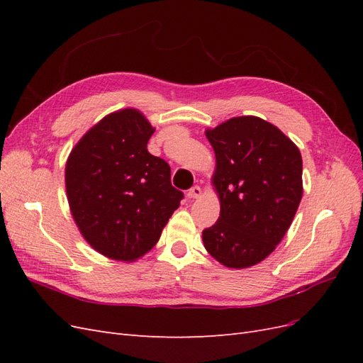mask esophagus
Here are the masks:
<instances>
[{"label":"esophagus","instance_id":"esophagus-1","mask_svg":"<svg viewBox=\"0 0 363 363\" xmlns=\"http://www.w3.org/2000/svg\"><path fill=\"white\" fill-rule=\"evenodd\" d=\"M188 199H191V200H194V199H199V196L201 195V188L200 186H192V188L188 191Z\"/></svg>","mask_w":363,"mask_h":363}]
</instances>
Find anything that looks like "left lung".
<instances>
[{
    "mask_svg": "<svg viewBox=\"0 0 363 363\" xmlns=\"http://www.w3.org/2000/svg\"><path fill=\"white\" fill-rule=\"evenodd\" d=\"M216 169L218 221L203 230L208 255L228 268L268 257L286 235L303 196L300 150L257 116H238L207 130Z\"/></svg>",
    "mask_w": 363,
    "mask_h": 363,
    "instance_id": "1",
    "label": "left lung"
}]
</instances>
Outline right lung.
<instances>
[{
    "instance_id": "obj_1",
    "label": "right lung",
    "mask_w": 363,
    "mask_h": 363,
    "mask_svg": "<svg viewBox=\"0 0 363 363\" xmlns=\"http://www.w3.org/2000/svg\"><path fill=\"white\" fill-rule=\"evenodd\" d=\"M155 128L136 108L104 116L79 140L65 184L74 221L106 257L133 262L157 244L183 192L147 144Z\"/></svg>"
}]
</instances>
